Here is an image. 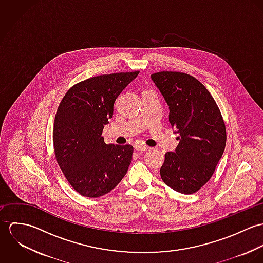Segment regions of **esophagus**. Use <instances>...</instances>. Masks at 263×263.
<instances>
[{
	"label": "esophagus",
	"mask_w": 263,
	"mask_h": 263,
	"mask_svg": "<svg viewBox=\"0 0 263 263\" xmlns=\"http://www.w3.org/2000/svg\"><path fill=\"white\" fill-rule=\"evenodd\" d=\"M150 147H147V146H136L135 147V150L138 151V152H145V151L150 150Z\"/></svg>",
	"instance_id": "1"
}]
</instances>
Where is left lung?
Segmentation results:
<instances>
[{
    "label": "left lung",
    "mask_w": 263,
    "mask_h": 263,
    "mask_svg": "<svg viewBox=\"0 0 263 263\" xmlns=\"http://www.w3.org/2000/svg\"><path fill=\"white\" fill-rule=\"evenodd\" d=\"M152 80L169 106V122L179 135L175 152H167L160 169L169 187L191 194L213 176L226 147L225 121L208 89L197 79L163 71Z\"/></svg>",
    "instance_id": "8db88e82"
}]
</instances>
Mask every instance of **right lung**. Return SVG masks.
<instances>
[{
    "label": "right lung",
    "instance_id": "1",
    "mask_svg": "<svg viewBox=\"0 0 263 263\" xmlns=\"http://www.w3.org/2000/svg\"><path fill=\"white\" fill-rule=\"evenodd\" d=\"M139 71L89 78L71 87L62 99L53 124L55 160L80 194L102 196L127 172L134 148L106 145L101 137L121 91Z\"/></svg>",
    "mask_w": 263,
    "mask_h": 263
}]
</instances>
